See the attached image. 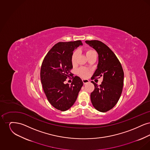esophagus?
<instances>
[{"label": "esophagus", "instance_id": "34e87169", "mask_svg": "<svg viewBox=\"0 0 150 150\" xmlns=\"http://www.w3.org/2000/svg\"><path fill=\"white\" fill-rule=\"evenodd\" d=\"M82 81H83V84H86V83H88L89 82V80H88V79H83V80H82Z\"/></svg>", "mask_w": 150, "mask_h": 150}]
</instances>
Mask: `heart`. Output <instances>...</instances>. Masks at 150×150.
Wrapping results in <instances>:
<instances>
[{
	"label": "heart",
	"instance_id": "obj_1",
	"mask_svg": "<svg viewBox=\"0 0 150 150\" xmlns=\"http://www.w3.org/2000/svg\"><path fill=\"white\" fill-rule=\"evenodd\" d=\"M86 56L88 58H89V57L92 56L93 55L96 54V53L94 51H93L92 50H86ZM78 56V53L77 52H74L72 56L71 57V61L72 63L73 64H75L76 62V60H77V58ZM79 74L82 77H84V78H86L88 76V75L89 74V70L85 69V68H81L78 71Z\"/></svg>",
	"mask_w": 150,
	"mask_h": 150
}]
</instances>
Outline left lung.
<instances>
[{
	"label": "left lung",
	"mask_w": 150,
	"mask_h": 150,
	"mask_svg": "<svg viewBox=\"0 0 150 150\" xmlns=\"http://www.w3.org/2000/svg\"><path fill=\"white\" fill-rule=\"evenodd\" d=\"M85 42L98 54L97 69L91 79L103 78L100 86L91 81L94 86V90L91 94V100L93 107L105 112L114 107L121 96L124 72L119 59L106 44L98 40H86Z\"/></svg>",
	"instance_id": "1"
}]
</instances>
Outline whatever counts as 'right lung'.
Masks as SVG:
<instances>
[{"mask_svg": "<svg viewBox=\"0 0 150 150\" xmlns=\"http://www.w3.org/2000/svg\"><path fill=\"white\" fill-rule=\"evenodd\" d=\"M83 45L80 40L59 42L50 50L43 60L40 79L44 92L50 104L57 110L64 111L72 106L83 86L81 79L75 76L71 84H64L72 75L73 51Z\"/></svg>", "mask_w": 150, "mask_h": 150, "instance_id": "right-lung-1", "label": "right lung"}]
</instances>
